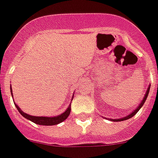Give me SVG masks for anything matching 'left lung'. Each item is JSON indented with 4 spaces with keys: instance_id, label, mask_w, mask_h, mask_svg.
<instances>
[{
    "instance_id": "obj_1",
    "label": "left lung",
    "mask_w": 158,
    "mask_h": 158,
    "mask_svg": "<svg viewBox=\"0 0 158 158\" xmlns=\"http://www.w3.org/2000/svg\"><path fill=\"white\" fill-rule=\"evenodd\" d=\"M150 88H151V85H149V86H148V90H147V91H146L145 93V95H144L143 98V100L141 101L140 104L139 105V106H138L137 108H136L135 110H133V112H131V113L130 114V115H128L127 116H125V117H123V118H106L107 119L109 120H111V121H113V122H120V121H124V120H127V119H129V118H132V117L133 116V115H136V113H137L138 111L139 110V109H141V107H142L143 106V104L145 103V101L146 99H147V98H148V94H149V91H150Z\"/></svg>"
}]
</instances>
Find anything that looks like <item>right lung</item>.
Wrapping results in <instances>:
<instances>
[{
  "instance_id": "obj_1",
  "label": "right lung",
  "mask_w": 158,
  "mask_h": 158,
  "mask_svg": "<svg viewBox=\"0 0 158 158\" xmlns=\"http://www.w3.org/2000/svg\"><path fill=\"white\" fill-rule=\"evenodd\" d=\"M10 94H11V96H12V98H14V96H13L12 94V88H11V85H10ZM73 95L72 97L71 100H73ZM14 100V99H13ZM14 103L15 105L16 108L17 109L19 110V112H20L21 115H22L23 117H25V118L27 119L30 120L31 121L32 123H35V124H38V125H41V126H54V125H57L59 123H62L64 122L67 117L69 116L70 115V106L71 104L69 105L68 108L65 110V112L61 113L60 115H56V116H51V117H47V116H35V115H30L28 114L25 113L23 111H22V109L15 104V100H14Z\"/></svg>"
}]
</instances>
